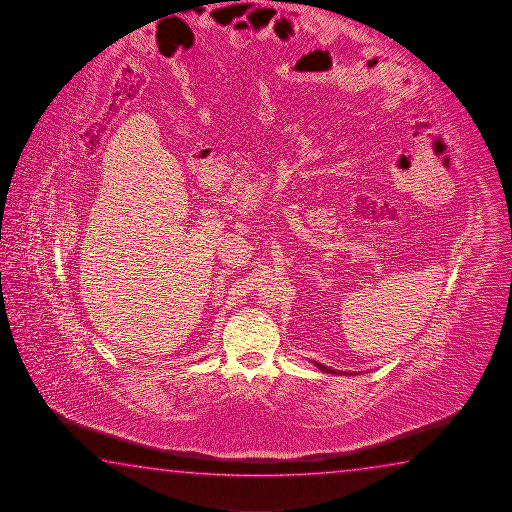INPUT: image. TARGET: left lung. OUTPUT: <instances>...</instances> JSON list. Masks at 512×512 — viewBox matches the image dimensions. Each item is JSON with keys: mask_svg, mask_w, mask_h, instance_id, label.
<instances>
[{"mask_svg": "<svg viewBox=\"0 0 512 512\" xmlns=\"http://www.w3.org/2000/svg\"><path fill=\"white\" fill-rule=\"evenodd\" d=\"M313 363H315V366H317V368H320V370L326 371V373H338V375H352V373H347V371L331 370V368H327V366H324V364L317 363V361H313Z\"/></svg>", "mask_w": 512, "mask_h": 512, "instance_id": "left-lung-1", "label": "left lung"}]
</instances>
